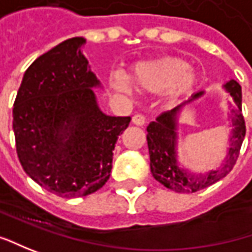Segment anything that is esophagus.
Segmentation results:
<instances>
[{"instance_id":"obj_1","label":"esophagus","mask_w":252,"mask_h":252,"mask_svg":"<svg viewBox=\"0 0 252 252\" xmlns=\"http://www.w3.org/2000/svg\"><path fill=\"white\" fill-rule=\"evenodd\" d=\"M145 123H146V117L142 116V114H135L132 117V124H135V126H145Z\"/></svg>"}]
</instances>
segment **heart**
Segmentation results:
<instances>
[{"label":"heart","mask_w":252,"mask_h":252,"mask_svg":"<svg viewBox=\"0 0 252 252\" xmlns=\"http://www.w3.org/2000/svg\"><path fill=\"white\" fill-rule=\"evenodd\" d=\"M131 81L142 92L155 93L163 91L164 100L173 104L194 89L198 76L186 60L177 57H160L138 63L131 69ZM110 83L118 92H131V83L121 72L110 75Z\"/></svg>","instance_id":"1"}]
</instances>
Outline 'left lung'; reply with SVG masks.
I'll return each mask as SVG.
<instances>
[{"mask_svg": "<svg viewBox=\"0 0 252 252\" xmlns=\"http://www.w3.org/2000/svg\"><path fill=\"white\" fill-rule=\"evenodd\" d=\"M224 89L229 92L236 109L231 110V138L230 149L224 164L219 170H215L206 174H194L178 166L176 158V142H177V114L184 104H180L176 109L161 113L159 117L152 121L146 131L149 156H151V171L156 181L170 188L176 192H196L206 187L212 186L220 178L226 177L234 167L240 149L246 136V121L241 114V86L236 81H230L224 85ZM204 92H198L187 103L198 99Z\"/></svg>", "mask_w": 252, "mask_h": 252, "instance_id": "left-lung-1", "label": "left lung"}]
</instances>
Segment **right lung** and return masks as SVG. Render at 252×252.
Returning a JSON list of instances; mask_svg holds the SVG:
<instances>
[{
	"mask_svg": "<svg viewBox=\"0 0 252 252\" xmlns=\"http://www.w3.org/2000/svg\"><path fill=\"white\" fill-rule=\"evenodd\" d=\"M68 39L40 56L23 75L13 103L16 153L26 174L63 198L96 192L107 183L118 135L131 117L100 111L96 75Z\"/></svg>",
	"mask_w": 252,
	"mask_h": 252,
	"instance_id": "add662e5",
	"label": "right lung"
}]
</instances>
